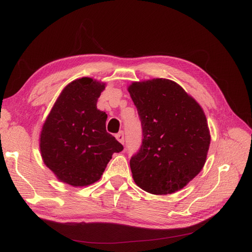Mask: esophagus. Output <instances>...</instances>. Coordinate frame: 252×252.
<instances>
[{
	"instance_id": "esophagus-1",
	"label": "esophagus",
	"mask_w": 252,
	"mask_h": 252,
	"mask_svg": "<svg viewBox=\"0 0 252 252\" xmlns=\"http://www.w3.org/2000/svg\"><path fill=\"white\" fill-rule=\"evenodd\" d=\"M116 138L118 141H119L121 144H125V134H123V132H119L118 134H116Z\"/></svg>"
}]
</instances>
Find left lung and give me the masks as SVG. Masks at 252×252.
Wrapping results in <instances>:
<instances>
[{
    "mask_svg": "<svg viewBox=\"0 0 252 252\" xmlns=\"http://www.w3.org/2000/svg\"><path fill=\"white\" fill-rule=\"evenodd\" d=\"M129 92L143 134L140 149L130 159L134 182L155 195L180 190L206 162L210 134L203 110L167 79L134 82Z\"/></svg>",
    "mask_w": 252,
    "mask_h": 252,
    "instance_id": "obj_1",
    "label": "left lung"
}]
</instances>
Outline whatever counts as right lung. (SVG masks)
Returning a JSON list of instances; mask_svg holds the SVG:
<instances>
[{
  "label": "right lung",
  "mask_w": 252,
  "mask_h": 252,
  "mask_svg": "<svg viewBox=\"0 0 252 252\" xmlns=\"http://www.w3.org/2000/svg\"><path fill=\"white\" fill-rule=\"evenodd\" d=\"M105 84L81 78L68 84L42 127L44 163L58 179L87 186L100 179L114 153L123 146L106 131V112L96 107Z\"/></svg>",
  "instance_id": "add662e5"
}]
</instances>
